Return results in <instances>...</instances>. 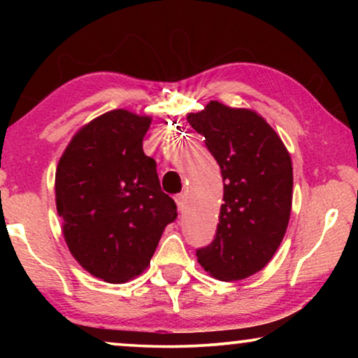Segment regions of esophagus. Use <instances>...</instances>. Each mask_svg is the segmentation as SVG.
I'll use <instances>...</instances> for the list:
<instances>
[{
	"label": "esophagus",
	"instance_id": "obj_1",
	"mask_svg": "<svg viewBox=\"0 0 358 358\" xmlns=\"http://www.w3.org/2000/svg\"><path fill=\"white\" fill-rule=\"evenodd\" d=\"M176 205H178L179 212H184L185 210V195L184 194H179L178 197H176Z\"/></svg>",
	"mask_w": 358,
	"mask_h": 358
}]
</instances>
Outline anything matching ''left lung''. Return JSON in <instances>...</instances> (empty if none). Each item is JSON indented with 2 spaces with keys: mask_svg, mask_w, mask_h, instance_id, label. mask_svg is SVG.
<instances>
[{
  "mask_svg": "<svg viewBox=\"0 0 358 358\" xmlns=\"http://www.w3.org/2000/svg\"><path fill=\"white\" fill-rule=\"evenodd\" d=\"M187 122L205 136L222 169L223 200L217 236L199 249V264L223 282L262 271L285 236L293 199L287 146L262 115L210 101Z\"/></svg>",
  "mask_w": 358,
  "mask_h": 358,
  "instance_id": "1",
  "label": "left lung"
}]
</instances>
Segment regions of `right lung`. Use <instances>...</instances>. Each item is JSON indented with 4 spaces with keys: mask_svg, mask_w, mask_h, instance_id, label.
Masks as SVG:
<instances>
[{
    "mask_svg": "<svg viewBox=\"0 0 358 358\" xmlns=\"http://www.w3.org/2000/svg\"><path fill=\"white\" fill-rule=\"evenodd\" d=\"M151 117L106 112L73 135L55 173L57 212L76 262L107 283L150 266L161 234L178 217L161 190L156 161L143 153Z\"/></svg>",
    "mask_w": 358,
    "mask_h": 358,
    "instance_id": "right-lung-1",
    "label": "right lung"
}]
</instances>
